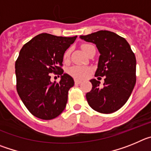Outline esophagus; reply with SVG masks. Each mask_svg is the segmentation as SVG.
<instances>
[{"mask_svg":"<svg viewBox=\"0 0 151 151\" xmlns=\"http://www.w3.org/2000/svg\"><path fill=\"white\" fill-rule=\"evenodd\" d=\"M80 83H81L80 81H78V80H75V85H78Z\"/></svg>","mask_w":151,"mask_h":151,"instance_id":"esophagus-1","label":"esophagus"}]
</instances>
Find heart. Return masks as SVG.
I'll list each match as a JSON object with an SVG mask.
<instances>
[{
	"instance_id": "b5f03b06",
	"label": "heart",
	"mask_w": 151,
	"mask_h": 151,
	"mask_svg": "<svg viewBox=\"0 0 151 151\" xmlns=\"http://www.w3.org/2000/svg\"><path fill=\"white\" fill-rule=\"evenodd\" d=\"M82 47L85 50V53L88 54L91 49L94 47V46L90 45V44H85V45H82ZM70 53H71V49L70 48L67 49L66 51L64 52L63 56V60L64 62H67L69 60V57H70ZM68 73L73 78H76V79L82 80L86 78L90 74L91 69L88 67H85V66H74L69 68V70H68Z\"/></svg>"
}]
</instances>
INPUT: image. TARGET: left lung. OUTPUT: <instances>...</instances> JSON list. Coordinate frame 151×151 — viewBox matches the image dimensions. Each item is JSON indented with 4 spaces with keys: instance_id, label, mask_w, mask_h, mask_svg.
Returning a JSON list of instances; mask_svg holds the SVG:
<instances>
[{
    "instance_id": "8db88e82",
    "label": "left lung",
    "mask_w": 151,
    "mask_h": 151,
    "mask_svg": "<svg viewBox=\"0 0 151 151\" xmlns=\"http://www.w3.org/2000/svg\"><path fill=\"white\" fill-rule=\"evenodd\" d=\"M80 38L95 44L99 50L95 76L104 77V83L90 81L92 88L86 94L89 106L101 113L119 110L130 97L136 82V58L127 41L110 31L101 30Z\"/></svg>"
}]
</instances>
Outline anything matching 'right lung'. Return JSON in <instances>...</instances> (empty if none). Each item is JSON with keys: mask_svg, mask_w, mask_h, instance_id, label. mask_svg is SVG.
Masks as SVG:
<instances>
[{"mask_svg": "<svg viewBox=\"0 0 151 151\" xmlns=\"http://www.w3.org/2000/svg\"><path fill=\"white\" fill-rule=\"evenodd\" d=\"M76 38L42 33L20 50L15 63L17 91L35 116L50 120L66 107L68 91L74 85V80L63 73V56ZM50 73L61 76L60 83L51 82Z\"/></svg>", "mask_w": 151, "mask_h": 151, "instance_id": "obj_1", "label": "right lung"}]
</instances>
